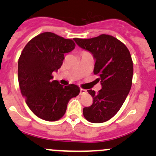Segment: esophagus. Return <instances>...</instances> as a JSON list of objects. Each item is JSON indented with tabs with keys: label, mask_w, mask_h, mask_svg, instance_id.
<instances>
[{
	"label": "esophagus",
	"mask_w": 156,
	"mask_h": 156,
	"mask_svg": "<svg viewBox=\"0 0 156 156\" xmlns=\"http://www.w3.org/2000/svg\"><path fill=\"white\" fill-rule=\"evenodd\" d=\"M86 92H87V90H86V89H83L82 88L80 89V95H83V94H85Z\"/></svg>",
	"instance_id": "34e87169"
}]
</instances>
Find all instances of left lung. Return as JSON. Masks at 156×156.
I'll return each instance as SVG.
<instances>
[{
	"label": "left lung",
	"instance_id": "1",
	"mask_svg": "<svg viewBox=\"0 0 156 156\" xmlns=\"http://www.w3.org/2000/svg\"><path fill=\"white\" fill-rule=\"evenodd\" d=\"M79 47L90 52L95 59L94 74L98 75L102 89L95 93L87 90L93 103L83 109L87 120L101 123L112 118L122 105L129 93L133 66L128 48L115 37L101 34L91 39L75 38Z\"/></svg>",
	"mask_w": 156,
	"mask_h": 156
}]
</instances>
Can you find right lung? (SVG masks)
Segmentation results:
<instances>
[{"label":"right lung","mask_w":156,"mask_h":156,"mask_svg":"<svg viewBox=\"0 0 156 156\" xmlns=\"http://www.w3.org/2000/svg\"><path fill=\"white\" fill-rule=\"evenodd\" d=\"M75 47L73 39L44 32L31 39L21 53L18 60L21 93L31 112L44 120L61 119L69 100L79 94L78 86L64 87L58 80H53L52 76L62 67L64 53Z\"/></svg>","instance_id":"1"}]
</instances>
